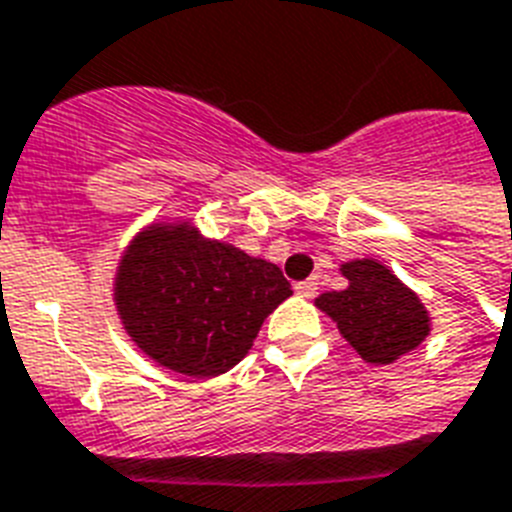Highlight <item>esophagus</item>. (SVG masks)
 <instances>
[{
    "instance_id": "1",
    "label": "esophagus",
    "mask_w": 512,
    "mask_h": 512,
    "mask_svg": "<svg viewBox=\"0 0 512 512\" xmlns=\"http://www.w3.org/2000/svg\"><path fill=\"white\" fill-rule=\"evenodd\" d=\"M295 292L300 297H313L316 292H319V281H316V276H313V279L300 281V284H295Z\"/></svg>"
}]
</instances>
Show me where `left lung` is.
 Masks as SVG:
<instances>
[{
	"label": "left lung",
	"mask_w": 512,
	"mask_h": 512,
	"mask_svg": "<svg viewBox=\"0 0 512 512\" xmlns=\"http://www.w3.org/2000/svg\"><path fill=\"white\" fill-rule=\"evenodd\" d=\"M340 273L348 287L319 295L316 308L335 321L364 361L388 366L430 335L428 308L390 268L374 257H361L342 263Z\"/></svg>",
	"instance_id": "1"
}]
</instances>
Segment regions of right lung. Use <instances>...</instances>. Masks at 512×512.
Wrapping results in <instances>:
<instances>
[{"mask_svg":"<svg viewBox=\"0 0 512 512\" xmlns=\"http://www.w3.org/2000/svg\"><path fill=\"white\" fill-rule=\"evenodd\" d=\"M292 295L268 260L207 239L191 220H156L124 247L114 305L148 358L185 377H217L247 356Z\"/></svg>","mask_w":512,"mask_h":512,"instance_id":"obj_1","label":"right lung"}]
</instances>
